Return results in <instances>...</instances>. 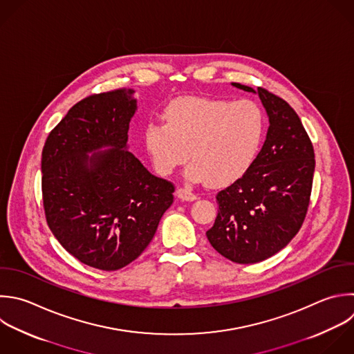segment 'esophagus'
<instances>
[{
	"label": "esophagus",
	"mask_w": 354,
	"mask_h": 354,
	"mask_svg": "<svg viewBox=\"0 0 354 354\" xmlns=\"http://www.w3.org/2000/svg\"><path fill=\"white\" fill-rule=\"evenodd\" d=\"M176 194H177V196H178L180 199H183V201L192 202V201H196V199H198V195H195L194 192H191V191L187 189V188H178Z\"/></svg>",
	"instance_id": "1"
}]
</instances>
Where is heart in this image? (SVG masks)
<instances>
[{"label": "heart", "mask_w": 354, "mask_h": 354, "mask_svg": "<svg viewBox=\"0 0 354 354\" xmlns=\"http://www.w3.org/2000/svg\"><path fill=\"white\" fill-rule=\"evenodd\" d=\"M165 119L148 122L144 130L152 163L169 176L191 158L185 177L195 183L235 181L252 166L264 138L263 111L249 100L181 97L167 105Z\"/></svg>", "instance_id": "obj_1"}]
</instances>
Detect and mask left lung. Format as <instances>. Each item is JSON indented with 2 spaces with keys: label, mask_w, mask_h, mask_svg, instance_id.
<instances>
[{
  "label": "left lung",
  "mask_w": 354,
  "mask_h": 354,
  "mask_svg": "<svg viewBox=\"0 0 354 354\" xmlns=\"http://www.w3.org/2000/svg\"><path fill=\"white\" fill-rule=\"evenodd\" d=\"M232 86L259 95L270 126L252 166L217 194L218 213L206 236L221 256L250 264L283 249L300 230L315 160L313 144L286 101L260 87Z\"/></svg>",
  "instance_id": "1"
}]
</instances>
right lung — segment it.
<instances>
[{
  "label": "right lung",
  "mask_w": 354,
  "mask_h": 354,
  "mask_svg": "<svg viewBox=\"0 0 354 354\" xmlns=\"http://www.w3.org/2000/svg\"><path fill=\"white\" fill-rule=\"evenodd\" d=\"M133 94L120 88L82 100L43 148L48 227L72 256L104 271L123 268L145 250L174 199V185L127 151Z\"/></svg>",
  "instance_id": "1"
}]
</instances>
